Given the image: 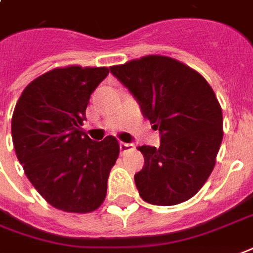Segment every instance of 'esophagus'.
Returning <instances> with one entry per match:
<instances>
[{"label": "esophagus", "mask_w": 253, "mask_h": 253, "mask_svg": "<svg viewBox=\"0 0 253 253\" xmlns=\"http://www.w3.org/2000/svg\"><path fill=\"white\" fill-rule=\"evenodd\" d=\"M119 147H121V151L126 152V151H128V150H131V148H132V144L125 143V142H121V143H119Z\"/></svg>", "instance_id": "obj_1"}]
</instances>
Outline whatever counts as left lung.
Returning <instances> with one entry per match:
<instances>
[{"label":"left lung","instance_id":"obj_1","mask_svg":"<svg viewBox=\"0 0 253 253\" xmlns=\"http://www.w3.org/2000/svg\"><path fill=\"white\" fill-rule=\"evenodd\" d=\"M110 70L162 135L159 148L138 147L144 157L134 176L140 198L157 206L191 199L210 178L223 139V113L210 84L166 55H146Z\"/></svg>","mask_w":253,"mask_h":253}]
</instances>
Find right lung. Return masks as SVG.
Instances as JSON below:
<instances>
[{
	"label": "right lung",
	"instance_id": "add662e5",
	"mask_svg": "<svg viewBox=\"0 0 253 253\" xmlns=\"http://www.w3.org/2000/svg\"><path fill=\"white\" fill-rule=\"evenodd\" d=\"M109 67H57L25 87L11 117L15 155L40 195L57 210L95 211L105 202L119 143L94 142L81 126Z\"/></svg>",
	"mask_w": 253,
	"mask_h": 253
}]
</instances>
